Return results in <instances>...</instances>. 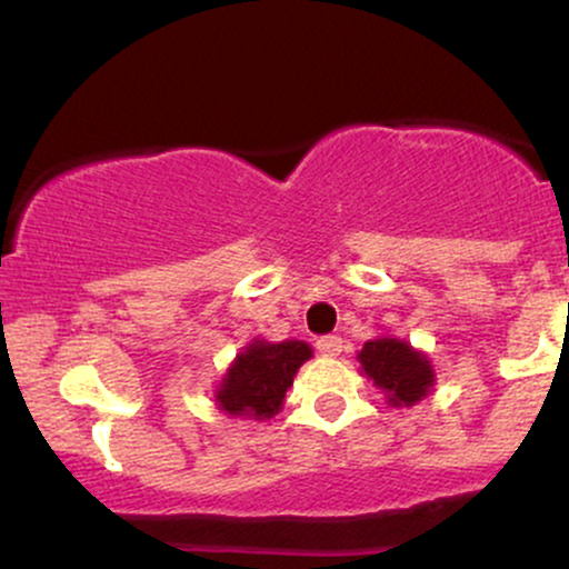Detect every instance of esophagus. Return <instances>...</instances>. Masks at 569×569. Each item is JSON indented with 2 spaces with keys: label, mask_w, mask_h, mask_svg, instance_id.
Returning <instances> with one entry per match:
<instances>
[{
  "label": "esophagus",
  "mask_w": 569,
  "mask_h": 569,
  "mask_svg": "<svg viewBox=\"0 0 569 569\" xmlns=\"http://www.w3.org/2000/svg\"><path fill=\"white\" fill-rule=\"evenodd\" d=\"M318 352H323V356H339L342 352V339L339 337H321L316 342Z\"/></svg>",
  "instance_id": "34e87169"
}]
</instances>
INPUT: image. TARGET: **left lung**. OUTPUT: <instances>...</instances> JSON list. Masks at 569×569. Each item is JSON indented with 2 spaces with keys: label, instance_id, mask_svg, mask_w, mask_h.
Wrapping results in <instances>:
<instances>
[{
  "label": "left lung",
  "instance_id": "8db88e82",
  "mask_svg": "<svg viewBox=\"0 0 569 569\" xmlns=\"http://www.w3.org/2000/svg\"><path fill=\"white\" fill-rule=\"evenodd\" d=\"M363 375L382 390L393 407H415L433 388L436 375L426 352L396 337L369 339L358 352Z\"/></svg>",
  "mask_w": 569,
  "mask_h": 569
}]
</instances>
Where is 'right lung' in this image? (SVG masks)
Listing matches in <instances>:
<instances>
[{
    "label": "right lung",
    "mask_w": 569,
    "mask_h": 569,
    "mask_svg": "<svg viewBox=\"0 0 569 569\" xmlns=\"http://www.w3.org/2000/svg\"><path fill=\"white\" fill-rule=\"evenodd\" d=\"M307 358H312V348L299 339H253L221 377L217 388L219 409L232 417L270 420L283 407L286 390L293 385V377Z\"/></svg>",
    "instance_id": "add662e5"
}]
</instances>
